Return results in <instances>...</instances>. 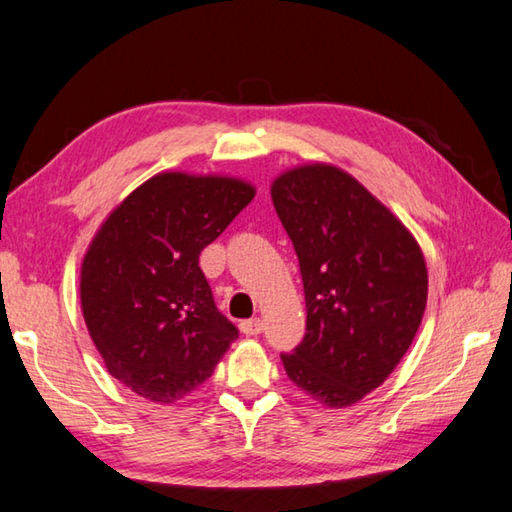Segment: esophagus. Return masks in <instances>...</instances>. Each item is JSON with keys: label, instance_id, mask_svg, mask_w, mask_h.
<instances>
[{"label": "esophagus", "instance_id": "obj_1", "mask_svg": "<svg viewBox=\"0 0 512 512\" xmlns=\"http://www.w3.org/2000/svg\"><path fill=\"white\" fill-rule=\"evenodd\" d=\"M239 330H242L246 336H257V334H262V330H264V323H262V319H246V321H242L239 323Z\"/></svg>", "mask_w": 512, "mask_h": 512}]
</instances>
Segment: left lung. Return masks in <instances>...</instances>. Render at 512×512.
<instances>
[{"instance_id":"8db88e82","label":"left lung","mask_w":512,"mask_h":512,"mask_svg":"<svg viewBox=\"0 0 512 512\" xmlns=\"http://www.w3.org/2000/svg\"><path fill=\"white\" fill-rule=\"evenodd\" d=\"M273 204L299 259L306 336L281 354L288 378L347 407L394 372L427 306L420 246L361 182L306 165L273 182Z\"/></svg>"}]
</instances>
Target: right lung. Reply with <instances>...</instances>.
Segmentation results:
<instances>
[{"label": "right lung", "instance_id": "obj_1", "mask_svg": "<svg viewBox=\"0 0 512 512\" xmlns=\"http://www.w3.org/2000/svg\"><path fill=\"white\" fill-rule=\"evenodd\" d=\"M253 198L235 178L160 173L92 239L81 266L83 319L107 372L134 394L184 398L239 336L198 262Z\"/></svg>", "mask_w": 512, "mask_h": 512}]
</instances>
